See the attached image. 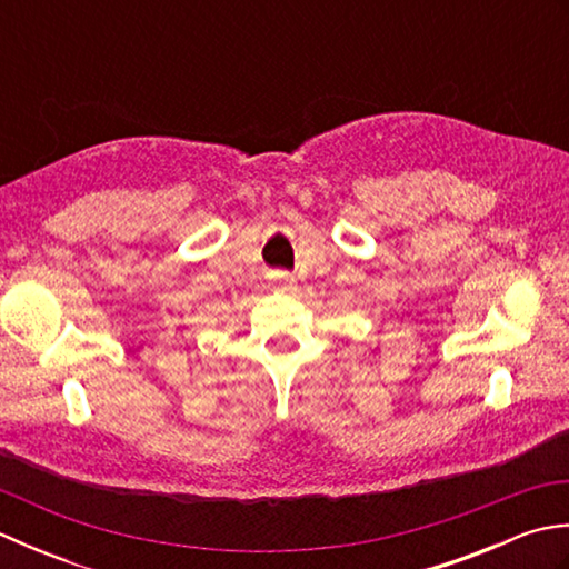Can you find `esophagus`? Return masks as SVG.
I'll use <instances>...</instances> for the list:
<instances>
[{
    "label": "esophagus",
    "instance_id": "1",
    "mask_svg": "<svg viewBox=\"0 0 569 569\" xmlns=\"http://www.w3.org/2000/svg\"><path fill=\"white\" fill-rule=\"evenodd\" d=\"M278 288H281V291H293L296 283H293V281H288V278H286V281L278 283Z\"/></svg>",
    "mask_w": 569,
    "mask_h": 569
}]
</instances>
